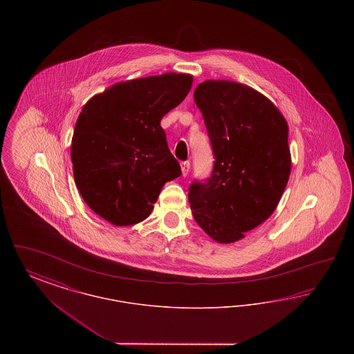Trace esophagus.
Masks as SVG:
<instances>
[{
    "label": "esophagus",
    "instance_id": "obj_1",
    "mask_svg": "<svg viewBox=\"0 0 354 354\" xmlns=\"http://www.w3.org/2000/svg\"><path fill=\"white\" fill-rule=\"evenodd\" d=\"M180 167H182V174H183V176H187V174L189 172V167H191L189 162H188V160H187V162H182Z\"/></svg>",
    "mask_w": 354,
    "mask_h": 354
}]
</instances>
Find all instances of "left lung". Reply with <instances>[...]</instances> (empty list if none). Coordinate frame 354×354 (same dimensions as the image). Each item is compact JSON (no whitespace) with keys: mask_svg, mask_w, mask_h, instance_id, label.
<instances>
[{"mask_svg":"<svg viewBox=\"0 0 354 354\" xmlns=\"http://www.w3.org/2000/svg\"><path fill=\"white\" fill-rule=\"evenodd\" d=\"M214 152L205 180H194V219L218 243H234L270 218L290 174L288 124L272 102L245 84L205 81L194 93Z\"/></svg>","mask_w":354,"mask_h":354,"instance_id":"obj_1","label":"left lung"}]
</instances>
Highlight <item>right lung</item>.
Wrapping results in <instances>:
<instances>
[{"mask_svg":"<svg viewBox=\"0 0 354 354\" xmlns=\"http://www.w3.org/2000/svg\"><path fill=\"white\" fill-rule=\"evenodd\" d=\"M191 86V75L169 73L114 84L84 104L71 162L80 194L97 215L136 224L149 218L165 183L182 175L160 120Z\"/></svg>","mask_w":354,"mask_h":354,"instance_id":"1","label":"right lung"}]
</instances>
